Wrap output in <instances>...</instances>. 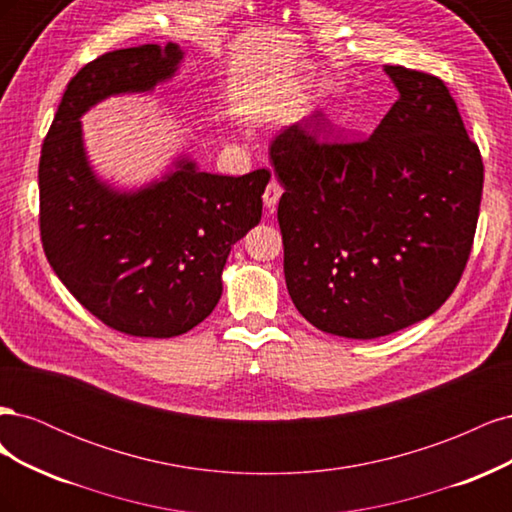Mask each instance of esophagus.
<instances>
[{"label": "esophagus", "mask_w": 512, "mask_h": 512, "mask_svg": "<svg viewBox=\"0 0 512 512\" xmlns=\"http://www.w3.org/2000/svg\"><path fill=\"white\" fill-rule=\"evenodd\" d=\"M282 185H280V181H275V179H271L269 181V185H267V190H265V194H262V203H265V207L269 209V211H273L275 209V205L280 203V198H282Z\"/></svg>", "instance_id": "esophagus-1"}]
</instances>
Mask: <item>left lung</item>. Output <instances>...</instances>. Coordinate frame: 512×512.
I'll list each match as a JSON object with an SVG mask.
<instances>
[{
	"label": "left lung",
	"mask_w": 512,
	"mask_h": 512,
	"mask_svg": "<svg viewBox=\"0 0 512 512\" xmlns=\"http://www.w3.org/2000/svg\"><path fill=\"white\" fill-rule=\"evenodd\" d=\"M397 102L363 143L290 126L269 158L290 299L316 329L376 339L451 297L472 250L483 160L436 76L384 66Z\"/></svg>",
	"instance_id": "8db88e82"
}]
</instances>
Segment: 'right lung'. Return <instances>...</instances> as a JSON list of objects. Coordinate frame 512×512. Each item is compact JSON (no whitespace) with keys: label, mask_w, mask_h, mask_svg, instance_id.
Masks as SVG:
<instances>
[{"label":"right lung","mask_w":512,"mask_h":512,"mask_svg":"<svg viewBox=\"0 0 512 512\" xmlns=\"http://www.w3.org/2000/svg\"><path fill=\"white\" fill-rule=\"evenodd\" d=\"M181 46L106 53L68 83L44 138L40 237L49 265L87 312L134 337H177L222 297L228 254L260 222L267 168L243 177L205 173L179 156L136 190L102 181L89 164L81 117L121 94H149L173 79Z\"/></svg>","instance_id":"right-lung-1"}]
</instances>
